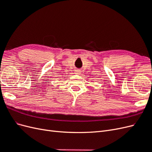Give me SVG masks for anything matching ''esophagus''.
<instances>
[{"instance_id":"esophagus-1","label":"esophagus","mask_w":152,"mask_h":152,"mask_svg":"<svg viewBox=\"0 0 152 152\" xmlns=\"http://www.w3.org/2000/svg\"><path fill=\"white\" fill-rule=\"evenodd\" d=\"M80 73V70L79 69H77V70H75V73L76 75H79Z\"/></svg>"}]
</instances>
